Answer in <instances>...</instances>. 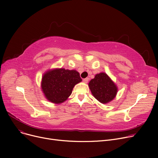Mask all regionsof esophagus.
Wrapping results in <instances>:
<instances>
[{
  "label": "esophagus",
  "instance_id": "esophagus-1",
  "mask_svg": "<svg viewBox=\"0 0 158 158\" xmlns=\"http://www.w3.org/2000/svg\"><path fill=\"white\" fill-rule=\"evenodd\" d=\"M88 81H89V78H85V79H83V82H85V83H87V82H88Z\"/></svg>",
  "mask_w": 158,
  "mask_h": 158
}]
</instances>
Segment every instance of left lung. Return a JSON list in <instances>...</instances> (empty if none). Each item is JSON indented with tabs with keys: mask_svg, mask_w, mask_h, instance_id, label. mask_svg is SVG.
I'll list each match as a JSON object with an SVG mask.
<instances>
[{
	"mask_svg": "<svg viewBox=\"0 0 158 158\" xmlns=\"http://www.w3.org/2000/svg\"><path fill=\"white\" fill-rule=\"evenodd\" d=\"M88 86L94 97L102 104L111 101L117 93V88L105 73L97 74Z\"/></svg>",
	"mask_w": 158,
	"mask_h": 158,
	"instance_id": "8db88e82",
	"label": "left lung"
}]
</instances>
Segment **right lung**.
<instances>
[{
    "mask_svg": "<svg viewBox=\"0 0 158 158\" xmlns=\"http://www.w3.org/2000/svg\"><path fill=\"white\" fill-rule=\"evenodd\" d=\"M82 81L79 72L64 69L46 72L41 81V88L49 101L60 104L71 95L74 86Z\"/></svg>",
    "mask_w": 158,
    "mask_h": 158,
    "instance_id": "right-lung-1",
    "label": "right lung"
}]
</instances>
